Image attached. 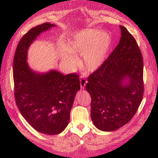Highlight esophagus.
Returning a JSON list of instances; mask_svg holds the SVG:
<instances>
[{
  "instance_id": "1",
  "label": "esophagus",
  "mask_w": 158,
  "mask_h": 158,
  "mask_svg": "<svg viewBox=\"0 0 158 158\" xmlns=\"http://www.w3.org/2000/svg\"><path fill=\"white\" fill-rule=\"evenodd\" d=\"M80 83H81V89H83V88L85 87L86 83H87V81H86L83 77H81V79H80Z\"/></svg>"
}]
</instances>
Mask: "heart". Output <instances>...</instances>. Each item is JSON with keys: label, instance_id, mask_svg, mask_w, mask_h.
Segmentation results:
<instances>
[{"label": "heart", "instance_id": "heart-1", "mask_svg": "<svg viewBox=\"0 0 158 158\" xmlns=\"http://www.w3.org/2000/svg\"><path fill=\"white\" fill-rule=\"evenodd\" d=\"M111 42L106 32L93 29L83 30L63 43L66 52L61 54V61L68 70H72L77 64L76 57L82 54V67L88 72H95L106 61Z\"/></svg>", "mask_w": 158, "mask_h": 158}]
</instances>
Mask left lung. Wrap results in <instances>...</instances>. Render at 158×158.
Segmentation results:
<instances>
[{
	"label": "left lung",
	"instance_id": "1",
	"mask_svg": "<svg viewBox=\"0 0 158 158\" xmlns=\"http://www.w3.org/2000/svg\"><path fill=\"white\" fill-rule=\"evenodd\" d=\"M119 27L118 44L103 65L88 77L85 86L91 97V119L103 131H115L127 124L143 97L141 52L128 30Z\"/></svg>",
	"mask_w": 158,
	"mask_h": 158
}]
</instances>
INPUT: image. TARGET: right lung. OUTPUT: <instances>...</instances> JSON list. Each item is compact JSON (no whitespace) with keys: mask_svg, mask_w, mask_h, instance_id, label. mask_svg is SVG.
Instances as JSON below:
<instances>
[{"mask_svg":"<svg viewBox=\"0 0 158 158\" xmlns=\"http://www.w3.org/2000/svg\"><path fill=\"white\" fill-rule=\"evenodd\" d=\"M55 27L47 22L30 29L17 46L13 68L19 111L35 130L49 135H58L68 126L75 97L81 89L79 77L74 73L64 75L55 70L39 73L28 64L31 44Z\"/></svg>","mask_w":158,"mask_h":158,"instance_id":"obj_1","label":"right lung"}]
</instances>
